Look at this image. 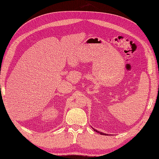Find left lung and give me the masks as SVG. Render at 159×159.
<instances>
[{"label": "left lung", "instance_id": "obj_1", "mask_svg": "<svg viewBox=\"0 0 159 159\" xmlns=\"http://www.w3.org/2000/svg\"><path fill=\"white\" fill-rule=\"evenodd\" d=\"M93 128V129L94 130V131H96V132H97V133H100V134H103V135H106V134H105V133H101V132H100V131H98V130H96V129H94V128Z\"/></svg>", "mask_w": 159, "mask_h": 159}]
</instances>
